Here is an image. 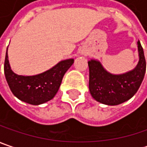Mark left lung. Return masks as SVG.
<instances>
[{
    "label": "left lung",
    "mask_w": 147,
    "mask_h": 147,
    "mask_svg": "<svg viewBox=\"0 0 147 147\" xmlns=\"http://www.w3.org/2000/svg\"><path fill=\"white\" fill-rule=\"evenodd\" d=\"M139 61L134 69L115 75L106 71L101 62L95 59L88 61L90 71L89 89L92 97L106 105H118L130 99L137 93L146 73V59L143 48L137 42Z\"/></svg>",
    "instance_id": "8db88e82"
}]
</instances>
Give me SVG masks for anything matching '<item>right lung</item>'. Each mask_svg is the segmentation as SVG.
<instances>
[{
    "label": "right lung",
    "mask_w": 147,
    "mask_h": 147,
    "mask_svg": "<svg viewBox=\"0 0 147 147\" xmlns=\"http://www.w3.org/2000/svg\"><path fill=\"white\" fill-rule=\"evenodd\" d=\"M7 50L4 71L8 86L16 98L33 105H39L53 99L59 90L64 75L74 63L73 58L66 59L42 73L21 76L11 70Z\"/></svg>",
    "instance_id": "1"
}]
</instances>
